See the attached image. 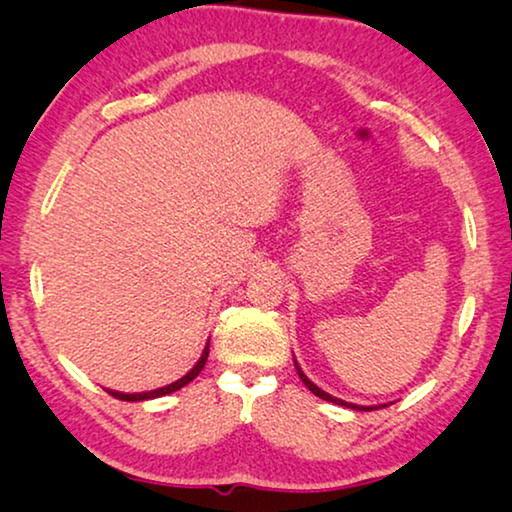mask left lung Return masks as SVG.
I'll use <instances>...</instances> for the list:
<instances>
[{"label": "left lung", "mask_w": 512, "mask_h": 512, "mask_svg": "<svg viewBox=\"0 0 512 512\" xmlns=\"http://www.w3.org/2000/svg\"><path fill=\"white\" fill-rule=\"evenodd\" d=\"M293 363H296V370H298V377L302 379V384H305L311 393L314 395H318L320 400H325V402H332V404H341V406H350V409H354V411H375L377 406H357V404H348V402H343V400H339V397H332L329 393H325V391H320V388L316 386V384H311V381L307 379V375L305 372L300 370V366H298V361L293 359ZM386 406V404H384Z\"/></svg>", "instance_id": "obj_1"}]
</instances>
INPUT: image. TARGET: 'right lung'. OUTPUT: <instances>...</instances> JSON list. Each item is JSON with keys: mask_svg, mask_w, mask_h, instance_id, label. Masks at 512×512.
I'll return each instance as SVG.
<instances>
[{"mask_svg": "<svg viewBox=\"0 0 512 512\" xmlns=\"http://www.w3.org/2000/svg\"><path fill=\"white\" fill-rule=\"evenodd\" d=\"M207 354H210V343L205 345V352L201 354V359H198L196 366L187 372L185 377H180L178 381H173V384L169 386H162V388H155V391H149V393H133V395H126V393H117V391H108L112 397H117V400H124V402H142V400H153V397H162V395H169L173 391H178V388L187 386L189 381L198 377V372L203 370L205 361H207Z\"/></svg>", "mask_w": 512, "mask_h": 512, "instance_id": "1", "label": "right lung"}]
</instances>
